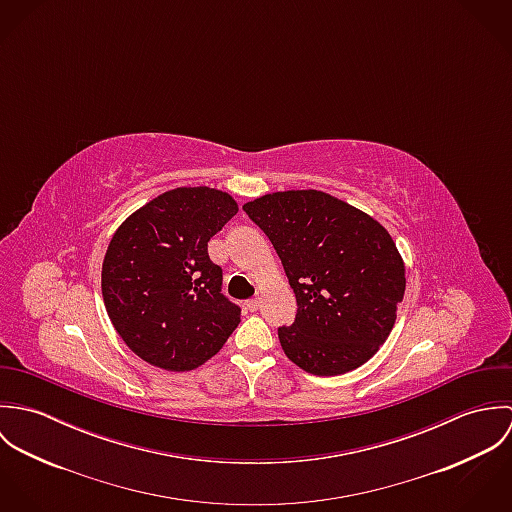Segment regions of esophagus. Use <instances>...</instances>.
<instances>
[{
  "label": "esophagus",
  "mask_w": 512,
  "mask_h": 512,
  "mask_svg": "<svg viewBox=\"0 0 512 512\" xmlns=\"http://www.w3.org/2000/svg\"><path fill=\"white\" fill-rule=\"evenodd\" d=\"M246 307H248L250 311H258V309H260V297L248 299V301H246Z\"/></svg>",
  "instance_id": "obj_1"
}]
</instances>
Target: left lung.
<instances>
[{
	"label": "left lung",
	"instance_id": "8db88e82",
	"mask_svg": "<svg viewBox=\"0 0 512 512\" xmlns=\"http://www.w3.org/2000/svg\"><path fill=\"white\" fill-rule=\"evenodd\" d=\"M274 244L297 313L278 337L288 359L317 376L355 370L388 339L406 290L388 230L323 191H284L242 207Z\"/></svg>",
	"mask_w": 512,
	"mask_h": 512
}]
</instances>
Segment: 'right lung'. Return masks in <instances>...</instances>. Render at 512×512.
I'll return each instance as SVG.
<instances>
[{
    "label": "right lung",
    "mask_w": 512,
    "mask_h": 512,
    "mask_svg": "<svg viewBox=\"0 0 512 512\" xmlns=\"http://www.w3.org/2000/svg\"><path fill=\"white\" fill-rule=\"evenodd\" d=\"M238 213L211 187L167 191L120 224L102 264V297L124 343L146 363L185 372L215 357L240 323L222 295L209 240Z\"/></svg>",
    "instance_id": "1"
}]
</instances>
